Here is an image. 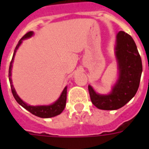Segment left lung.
Returning a JSON list of instances; mask_svg holds the SVG:
<instances>
[{
  "label": "left lung",
  "instance_id": "left-lung-1",
  "mask_svg": "<svg viewBox=\"0 0 149 149\" xmlns=\"http://www.w3.org/2000/svg\"><path fill=\"white\" fill-rule=\"evenodd\" d=\"M116 56L119 79L109 95H100L88 86L91 101L101 110H117L125 106L138 91L142 72V63L136 44L132 36L120 31L117 35Z\"/></svg>",
  "mask_w": 149,
  "mask_h": 149
}]
</instances>
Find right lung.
<instances>
[{
	"label": "right lung",
	"instance_id": "obj_1",
	"mask_svg": "<svg viewBox=\"0 0 149 149\" xmlns=\"http://www.w3.org/2000/svg\"><path fill=\"white\" fill-rule=\"evenodd\" d=\"M33 35V32L32 31H29L27 32L25 35H24L23 37H22L20 41L17 43V46L15 48V52H14V55H13L12 59L10 61V66H9V72H8V77H9V81H10V88H11V92H12V94L14 96L15 99L16 100V101L18 103V104L24 107V109H26L27 111H29L30 113H31L34 115L37 116V117H39V118H52V117H55L56 115H58L60 114L64 110L65 107V103H66V91H67V87L65 86V89L63 90V93L61 94L60 97L58 98L57 100H56L53 104L52 105H49V106H30V105H28L27 104H25L24 101H22V99L17 96V93L15 92V88L12 85V80H11V78H10V76H11V67H12V63L13 60H14V57H15V52L17 51V49L19 47V45H21V43L22 42V40H24L25 38H28L29 37H31V36Z\"/></svg>",
	"mask_w": 149,
	"mask_h": 149
}]
</instances>
